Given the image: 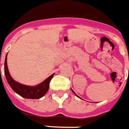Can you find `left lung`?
I'll use <instances>...</instances> for the list:
<instances>
[{
	"label": "left lung",
	"instance_id": "1",
	"mask_svg": "<svg viewBox=\"0 0 129 129\" xmlns=\"http://www.w3.org/2000/svg\"><path fill=\"white\" fill-rule=\"evenodd\" d=\"M72 91H73V92H74V91H73V90H72ZM74 94L76 95V96H77V97H78V95H77L76 94V93H74ZM78 98H80V97H78Z\"/></svg>",
	"mask_w": 129,
	"mask_h": 129
}]
</instances>
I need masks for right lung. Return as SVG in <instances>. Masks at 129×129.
<instances>
[{
  "label": "right lung",
  "mask_w": 129,
  "mask_h": 129,
  "mask_svg": "<svg viewBox=\"0 0 129 129\" xmlns=\"http://www.w3.org/2000/svg\"><path fill=\"white\" fill-rule=\"evenodd\" d=\"M7 55L5 60L4 70L5 75L6 77L7 81L14 91L20 96L27 99H39L46 94L49 88V83L53 77L54 74L51 75L49 78L45 80L43 82L35 86H31L20 84L15 81L9 74L7 63Z\"/></svg>",
  "instance_id": "right-lung-1"
}]
</instances>
